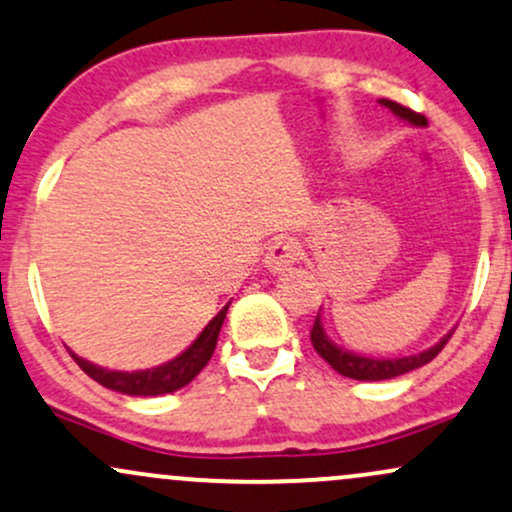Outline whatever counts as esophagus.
Wrapping results in <instances>:
<instances>
[{"label": "esophagus", "mask_w": 512, "mask_h": 512, "mask_svg": "<svg viewBox=\"0 0 512 512\" xmlns=\"http://www.w3.org/2000/svg\"><path fill=\"white\" fill-rule=\"evenodd\" d=\"M297 258H299L297 242H294L292 237H278L268 246L266 266L273 270V273H280V270L290 268L292 263H297Z\"/></svg>", "instance_id": "1"}]
</instances>
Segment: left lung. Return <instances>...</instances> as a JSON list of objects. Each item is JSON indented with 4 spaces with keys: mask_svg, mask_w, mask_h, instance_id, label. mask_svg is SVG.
Returning a JSON list of instances; mask_svg holds the SVG:
<instances>
[{
    "mask_svg": "<svg viewBox=\"0 0 512 512\" xmlns=\"http://www.w3.org/2000/svg\"><path fill=\"white\" fill-rule=\"evenodd\" d=\"M383 105L388 107V110H393L398 117L407 119V122L414 124V126H426V117L424 114L410 110V107L400 105V102L395 100H381ZM453 338V333H448L446 338L441 342H436L434 347H429V350H424L422 354H412V357H400V359H371V357H359V354H352L347 350H340V347H335L333 342L326 338V333H323V326H321V318L316 316V323L311 326V345H314V350L321 354L326 362L333 366L335 371L347 378H357V381H386V378H395V376H402L407 374V371H414L419 369V366L429 364L431 359L436 357L438 352L446 347V342Z\"/></svg>",
    "mask_w": 512,
    "mask_h": 512,
    "instance_id": "8db88e82",
    "label": "left lung"
}]
</instances>
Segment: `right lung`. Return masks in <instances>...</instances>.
<instances>
[{"label": "right lung", "mask_w": 512, "mask_h": 512, "mask_svg": "<svg viewBox=\"0 0 512 512\" xmlns=\"http://www.w3.org/2000/svg\"><path fill=\"white\" fill-rule=\"evenodd\" d=\"M230 306V304H227ZM227 306L220 311L213 321L203 328V333L198 335L194 345L189 350L179 354L177 359L172 362L155 366V369H146V371H107L102 366H95L86 362V359L76 357L74 352H69L74 357V362L81 366L83 374H88L93 381H98L100 386L110 388V390H119L124 395H165V393H174V390L184 388L186 383H191L194 378L201 374V369L210 362L213 357L215 345H218V335L222 328V321H225Z\"/></svg>", "instance_id": "1"}]
</instances>
